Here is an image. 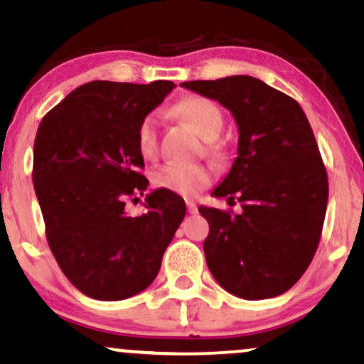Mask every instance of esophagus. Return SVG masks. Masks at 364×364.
I'll use <instances>...</instances> for the list:
<instances>
[{
    "mask_svg": "<svg viewBox=\"0 0 364 364\" xmlns=\"http://www.w3.org/2000/svg\"><path fill=\"white\" fill-rule=\"evenodd\" d=\"M186 208H188V212H190V213L198 212V208H196V203L193 200H186Z\"/></svg>",
    "mask_w": 364,
    "mask_h": 364,
    "instance_id": "obj_1",
    "label": "esophagus"
}]
</instances>
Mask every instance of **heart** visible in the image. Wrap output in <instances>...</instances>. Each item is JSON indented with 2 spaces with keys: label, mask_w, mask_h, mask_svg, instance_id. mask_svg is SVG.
I'll return each instance as SVG.
<instances>
[{
  "label": "heart",
  "mask_w": 364,
  "mask_h": 364,
  "mask_svg": "<svg viewBox=\"0 0 364 364\" xmlns=\"http://www.w3.org/2000/svg\"><path fill=\"white\" fill-rule=\"evenodd\" d=\"M174 112L186 120L196 134L205 140L218 137L224 127V113L213 100L203 96H190L174 105ZM137 149L144 157H154L157 152V118L149 113L137 127ZM212 181V173L203 164H176L169 163L152 173V185L161 190L173 191L176 195L193 196L200 193Z\"/></svg>",
  "instance_id": "b5f03b06"
}]
</instances>
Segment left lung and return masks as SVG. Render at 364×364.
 I'll return each instance as SVG.
<instances>
[{"label":"left lung","instance_id":"8db88e82","mask_svg":"<svg viewBox=\"0 0 364 364\" xmlns=\"http://www.w3.org/2000/svg\"><path fill=\"white\" fill-rule=\"evenodd\" d=\"M239 127L237 157L213 196L237 198L242 212L200 207L210 232V273L244 300L273 299L309 268L321 240L329 181L307 117L295 100L252 76L188 81Z\"/></svg>","mask_w":364,"mask_h":364}]
</instances>
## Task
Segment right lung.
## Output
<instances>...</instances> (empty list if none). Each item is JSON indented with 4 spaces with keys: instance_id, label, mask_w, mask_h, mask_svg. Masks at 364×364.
Here are the masks:
<instances>
[{
    "instance_id": "obj_1",
    "label": "right lung",
    "mask_w": 364,
    "mask_h": 364,
    "mask_svg": "<svg viewBox=\"0 0 364 364\" xmlns=\"http://www.w3.org/2000/svg\"><path fill=\"white\" fill-rule=\"evenodd\" d=\"M173 87L91 81L38 125L32 179L47 242L69 282L95 300L146 290L185 218V201L168 190L149 193L142 215L125 212V200L149 185L137 127Z\"/></svg>"
}]
</instances>
